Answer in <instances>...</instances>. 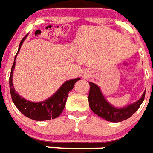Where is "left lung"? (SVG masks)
Masks as SVG:
<instances>
[{
	"instance_id": "1",
	"label": "left lung",
	"mask_w": 153,
	"mask_h": 153,
	"mask_svg": "<svg viewBox=\"0 0 153 153\" xmlns=\"http://www.w3.org/2000/svg\"><path fill=\"white\" fill-rule=\"evenodd\" d=\"M89 83L91 86L88 96L90 108L97 115L111 122H119L131 117L141 106L146 95V92H144L142 97L134 104L117 108L107 101L98 86L91 82Z\"/></svg>"
}]
</instances>
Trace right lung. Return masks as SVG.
I'll return each instance as SVG.
<instances>
[{"mask_svg": "<svg viewBox=\"0 0 153 153\" xmlns=\"http://www.w3.org/2000/svg\"><path fill=\"white\" fill-rule=\"evenodd\" d=\"M28 35H26L21 41L20 45L18 47V51L14 57V61L11 67V75L9 78V85H10V92H11V98L14 105L17 107L18 110L22 112L26 117H29L35 121H45L56 118L60 115L66 105L67 100L68 94L73 90L76 82L80 79V78L70 79L62 84L60 88L54 94L47 100L42 102H32L22 97L18 93L15 91L13 86L12 77L13 71L15 66V59L18 52L20 50L22 43L25 41Z\"/></svg>", "mask_w": 153, "mask_h": 153, "instance_id": "1", "label": "right lung"}]
</instances>
